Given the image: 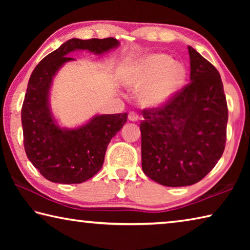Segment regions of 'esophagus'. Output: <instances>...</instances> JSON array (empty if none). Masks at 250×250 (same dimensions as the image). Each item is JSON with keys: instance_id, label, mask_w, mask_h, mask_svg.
I'll list each match as a JSON object with an SVG mask.
<instances>
[{"instance_id": "obj_1", "label": "esophagus", "mask_w": 250, "mask_h": 250, "mask_svg": "<svg viewBox=\"0 0 250 250\" xmlns=\"http://www.w3.org/2000/svg\"><path fill=\"white\" fill-rule=\"evenodd\" d=\"M128 118H129V120H130V121H137V120L139 119V115H138L137 112L131 111V112H129Z\"/></svg>"}]
</instances>
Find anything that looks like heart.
<instances>
[{
  "label": "heart",
  "mask_w": 250,
  "mask_h": 250,
  "mask_svg": "<svg viewBox=\"0 0 250 250\" xmlns=\"http://www.w3.org/2000/svg\"><path fill=\"white\" fill-rule=\"evenodd\" d=\"M184 78V67L162 53L146 55L120 73V82L125 87L130 89L142 87L139 100L146 107L166 104L179 89Z\"/></svg>",
  "instance_id": "heart-1"
}]
</instances>
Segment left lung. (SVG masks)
Returning a JSON list of instances; mask_svg holds the SVG:
<instances>
[{
  "instance_id": "8db88e82",
  "label": "left lung",
  "mask_w": 250,
  "mask_h": 250,
  "mask_svg": "<svg viewBox=\"0 0 250 250\" xmlns=\"http://www.w3.org/2000/svg\"><path fill=\"white\" fill-rule=\"evenodd\" d=\"M188 84L141 121L142 170L164 186H188L211 171L225 149L228 109L221 75L188 46Z\"/></svg>"
}]
</instances>
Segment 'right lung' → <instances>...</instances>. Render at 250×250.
<instances>
[{
  "mask_svg": "<svg viewBox=\"0 0 250 250\" xmlns=\"http://www.w3.org/2000/svg\"><path fill=\"white\" fill-rule=\"evenodd\" d=\"M112 37L71 39L48 54L29 77L22 107L24 147L28 160L45 179L59 184H78L91 179L103 167L107 146L128 119V113L96 115L76 128L58 125L50 109L53 80L70 53L88 50L104 55L119 47Z\"/></svg>",
  "mask_w": 250,
  "mask_h": 250,
  "instance_id": "right-lung-1",
  "label": "right lung"
}]
</instances>
